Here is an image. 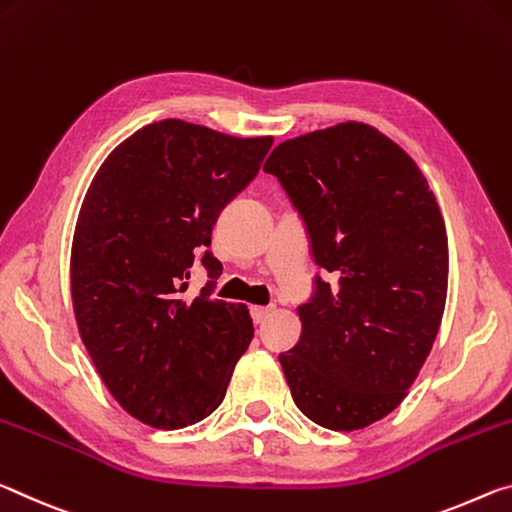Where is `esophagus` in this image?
Wrapping results in <instances>:
<instances>
[{
  "label": "esophagus",
  "mask_w": 512,
  "mask_h": 512,
  "mask_svg": "<svg viewBox=\"0 0 512 512\" xmlns=\"http://www.w3.org/2000/svg\"><path fill=\"white\" fill-rule=\"evenodd\" d=\"M270 313H272L270 306H254V308H251V317H254L256 324H261Z\"/></svg>",
  "instance_id": "esophagus-1"
}]
</instances>
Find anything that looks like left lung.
Wrapping results in <instances>:
<instances>
[{
	"label": "left lung",
	"mask_w": 512,
	"mask_h": 512,
	"mask_svg": "<svg viewBox=\"0 0 512 512\" xmlns=\"http://www.w3.org/2000/svg\"><path fill=\"white\" fill-rule=\"evenodd\" d=\"M279 179L311 240L313 279L299 342L279 363L308 420L354 431L392 413L420 374L447 301L449 249L420 167L363 122L281 142Z\"/></svg>",
	"instance_id": "left-lung-1"
}]
</instances>
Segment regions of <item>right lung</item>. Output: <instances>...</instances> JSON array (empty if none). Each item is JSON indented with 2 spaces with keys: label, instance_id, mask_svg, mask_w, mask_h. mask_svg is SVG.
Here are the masks:
<instances>
[{
  "label": "right lung",
  "instance_id": "right-lung-1",
  "mask_svg": "<svg viewBox=\"0 0 512 512\" xmlns=\"http://www.w3.org/2000/svg\"><path fill=\"white\" fill-rule=\"evenodd\" d=\"M270 147L161 120L108 154L83 199L70 261L81 340L117 404L154 429L211 415L254 338L247 306L213 299L222 263L206 247ZM199 255L209 281L186 300Z\"/></svg>",
  "mask_w": 512,
  "mask_h": 512
}]
</instances>
